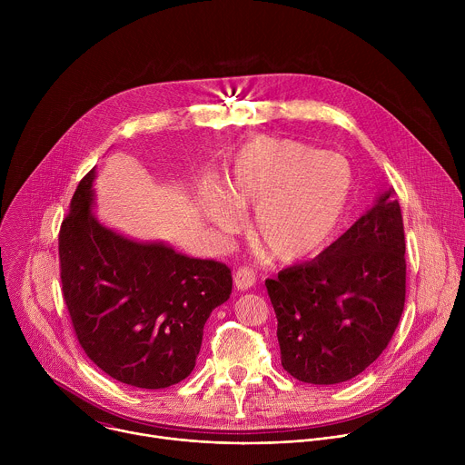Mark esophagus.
I'll return each mask as SVG.
<instances>
[{
	"mask_svg": "<svg viewBox=\"0 0 465 465\" xmlns=\"http://www.w3.org/2000/svg\"><path fill=\"white\" fill-rule=\"evenodd\" d=\"M233 282H235V287L239 291H248L253 287L255 283V272L253 269L250 267H241L235 274H233Z\"/></svg>",
	"mask_w": 465,
	"mask_h": 465,
	"instance_id": "34e87169",
	"label": "esophagus"
}]
</instances>
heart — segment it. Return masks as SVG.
Returning a JSON list of instances; mask_svg holds the SVG:
<instances>
[{
  "mask_svg": "<svg viewBox=\"0 0 465 465\" xmlns=\"http://www.w3.org/2000/svg\"><path fill=\"white\" fill-rule=\"evenodd\" d=\"M351 169L339 158L292 140L253 138L233 162L228 194L210 187L206 217L223 232L255 210L252 239L264 259L294 264L314 257L337 232L351 198Z\"/></svg>",
  "mask_w": 465,
  "mask_h": 465,
  "instance_id": "1",
  "label": "heart"
}]
</instances>
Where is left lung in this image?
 I'll list each match as a JSON object with an SVG mask.
<instances>
[{
	"mask_svg": "<svg viewBox=\"0 0 465 465\" xmlns=\"http://www.w3.org/2000/svg\"><path fill=\"white\" fill-rule=\"evenodd\" d=\"M264 285L285 371L311 384L362 373L386 350L405 309V228L395 191H384L316 259Z\"/></svg>",
	"mask_w": 465,
	"mask_h": 465,
	"instance_id": "1",
	"label": "left lung"
}]
</instances>
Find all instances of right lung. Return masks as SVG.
Here are the masks:
<instances>
[{
    "mask_svg": "<svg viewBox=\"0 0 465 465\" xmlns=\"http://www.w3.org/2000/svg\"><path fill=\"white\" fill-rule=\"evenodd\" d=\"M95 167L79 182L58 233L60 282L75 337L104 373L158 390L185 379L204 323L232 294V271L163 242H136L92 213Z\"/></svg>",
    "mask_w": 465,
    "mask_h": 465,
    "instance_id": "obj_1",
    "label": "right lung"
}]
</instances>
